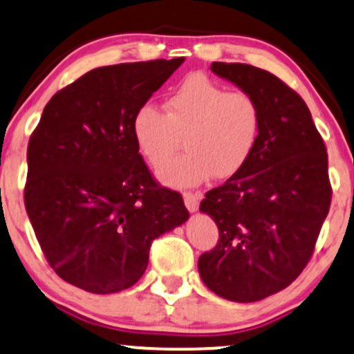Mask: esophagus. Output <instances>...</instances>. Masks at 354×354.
<instances>
[{"label":"esophagus","mask_w":354,"mask_h":354,"mask_svg":"<svg viewBox=\"0 0 354 354\" xmlns=\"http://www.w3.org/2000/svg\"><path fill=\"white\" fill-rule=\"evenodd\" d=\"M198 194H192V192H184V202L185 207L189 212H197L198 209Z\"/></svg>","instance_id":"34e87169"}]
</instances>
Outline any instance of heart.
<instances>
[{"instance_id": "obj_1", "label": "heart", "mask_w": 354, "mask_h": 354, "mask_svg": "<svg viewBox=\"0 0 354 354\" xmlns=\"http://www.w3.org/2000/svg\"><path fill=\"white\" fill-rule=\"evenodd\" d=\"M137 147L153 167L186 140L187 153L157 170L176 189L201 185L214 176L230 178L252 159L261 134V109L247 91H228L203 74H190L170 94L167 112L142 104L132 119Z\"/></svg>"}]
</instances>
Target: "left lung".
<instances>
[{"label":"left lung","instance_id":"left-lung-1","mask_svg":"<svg viewBox=\"0 0 354 354\" xmlns=\"http://www.w3.org/2000/svg\"><path fill=\"white\" fill-rule=\"evenodd\" d=\"M210 69L259 101L261 134L248 164L201 203L218 242L198 273L218 297L252 303L286 288L313 255L331 202L328 153L308 106L283 81L240 62Z\"/></svg>","mask_w":354,"mask_h":354}]
</instances>
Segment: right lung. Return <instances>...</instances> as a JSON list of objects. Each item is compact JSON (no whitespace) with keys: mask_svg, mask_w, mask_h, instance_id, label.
I'll use <instances>...</instances> for the list:
<instances>
[{"mask_svg":"<svg viewBox=\"0 0 354 354\" xmlns=\"http://www.w3.org/2000/svg\"><path fill=\"white\" fill-rule=\"evenodd\" d=\"M184 57L104 66L46 104L28 144L24 205L51 268L89 293L137 283L157 236L189 218L153 180L132 132L136 111Z\"/></svg>","mask_w":354,"mask_h":354,"instance_id":"add662e5","label":"right lung"}]
</instances>
